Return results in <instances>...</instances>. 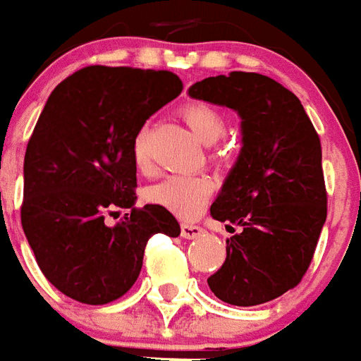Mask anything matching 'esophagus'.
<instances>
[{"mask_svg":"<svg viewBox=\"0 0 361 361\" xmlns=\"http://www.w3.org/2000/svg\"><path fill=\"white\" fill-rule=\"evenodd\" d=\"M206 231L202 229L200 226H192V224H183L180 226V235L185 237V239H196V237H200Z\"/></svg>","mask_w":361,"mask_h":361,"instance_id":"34e87169","label":"esophagus"}]
</instances>
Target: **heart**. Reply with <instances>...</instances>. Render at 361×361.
Returning <instances> with one entry per match:
<instances>
[{"mask_svg": "<svg viewBox=\"0 0 361 361\" xmlns=\"http://www.w3.org/2000/svg\"><path fill=\"white\" fill-rule=\"evenodd\" d=\"M183 118L186 120L194 135L204 144H214L226 132V122L221 114L208 104H188L183 109ZM132 161L135 169L142 173H147L152 169L144 130L137 132L132 140ZM209 194H212V183L206 176L173 175L149 186L145 198L183 219H192L204 209Z\"/></svg>", "mask_w": 361, "mask_h": 361, "instance_id": "1", "label": "heart"}]
</instances>
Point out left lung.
<instances>
[{"label":"left lung","mask_w":361,"mask_h":361,"mask_svg":"<svg viewBox=\"0 0 361 361\" xmlns=\"http://www.w3.org/2000/svg\"><path fill=\"white\" fill-rule=\"evenodd\" d=\"M188 94L241 118V152L209 212L243 231L226 241L209 290L239 307L272 301L301 282L326 221L321 140L298 97L267 75L231 71Z\"/></svg>","instance_id":"8db88e82"}]
</instances>
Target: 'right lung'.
<instances>
[{
  "instance_id": "obj_1",
  "label": "right lung",
  "mask_w": 361,
  "mask_h": 361,
  "mask_svg": "<svg viewBox=\"0 0 361 361\" xmlns=\"http://www.w3.org/2000/svg\"><path fill=\"white\" fill-rule=\"evenodd\" d=\"M183 83L171 71L91 66L48 97L25 153L21 224L48 282L63 295L104 305L140 276L153 233L178 237L175 216L134 208L132 140ZM128 207L120 224L106 214Z\"/></svg>"
}]
</instances>
